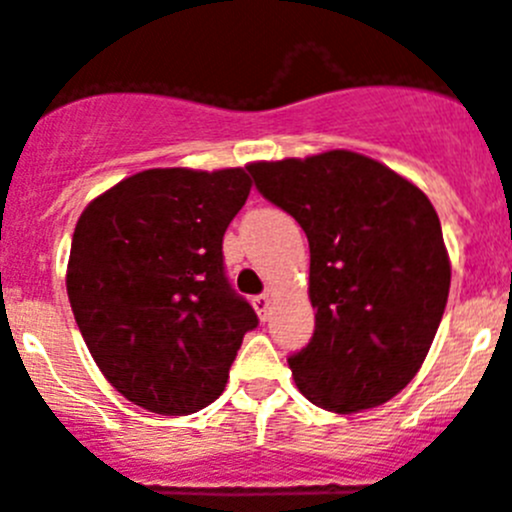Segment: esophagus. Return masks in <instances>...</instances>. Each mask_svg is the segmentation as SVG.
I'll list each match as a JSON object with an SVG mask.
<instances>
[{
	"instance_id": "34e87169",
	"label": "esophagus",
	"mask_w": 512,
	"mask_h": 512,
	"mask_svg": "<svg viewBox=\"0 0 512 512\" xmlns=\"http://www.w3.org/2000/svg\"><path fill=\"white\" fill-rule=\"evenodd\" d=\"M252 305H255L260 320H267V315H270V310H272V297L270 295H257L255 300H252Z\"/></svg>"
}]
</instances>
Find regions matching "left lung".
<instances>
[{
	"mask_svg": "<svg viewBox=\"0 0 512 512\" xmlns=\"http://www.w3.org/2000/svg\"><path fill=\"white\" fill-rule=\"evenodd\" d=\"M247 170L310 242L315 332L287 360L297 390L340 415L388 403L418 375L448 302L450 257L433 202L350 150Z\"/></svg>",
	"mask_w": 512,
	"mask_h": 512,
	"instance_id": "obj_1",
	"label": "left lung"
}]
</instances>
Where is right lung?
I'll use <instances>...</instances> for the list:
<instances>
[{"mask_svg":"<svg viewBox=\"0 0 512 512\" xmlns=\"http://www.w3.org/2000/svg\"><path fill=\"white\" fill-rule=\"evenodd\" d=\"M250 187L242 167H155L79 215L67 265L74 320L109 385L150 413L190 415L220 398L257 327L222 262Z\"/></svg>","mask_w":512,"mask_h":512,"instance_id":"right-lung-1","label":"right lung"}]
</instances>
